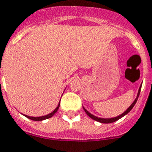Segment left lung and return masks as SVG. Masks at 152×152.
<instances>
[{"label": "left lung", "mask_w": 152, "mask_h": 152, "mask_svg": "<svg viewBox=\"0 0 152 152\" xmlns=\"http://www.w3.org/2000/svg\"><path fill=\"white\" fill-rule=\"evenodd\" d=\"M141 87H142V84L140 85V89H139V91H138V94H137V97L135 98V99L134 100V102H133L132 104H131V106L128 108H127L126 111H125L123 114H121L120 115H119V116H116V117H114V118H110V119H104V118H99V117H96V116H95V115H91L90 112H88V111H87L85 108L84 107V112H86V114L88 115L89 117L91 118L92 120H96V121H98V122L99 123H103V124H110V123H113L115 122V121H116V120H120V118H122L123 116H124L125 115H127L128 112H130L131 110L132 109L133 107H134V105H135V104H136V101H137L138 99V97H139V96H140V90H141Z\"/></svg>", "instance_id": "left-lung-1"}]
</instances>
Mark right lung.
I'll list each match as a JSON object with an SVG mask.
<instances>
[{"mask_svg":"<svg viewBox=\"0 0 152 152\" xmlns=\"http://www.w3.org/2000/svg\"><path fill=\"white\" fill-rule=\"evenodd\" d=\"M59 107H60V103H59L58 106L56 107V109L54 110L53 112H51V113H49L48 115H44V116H40V117H32V116H28V115H25V117L28 118V119H30V120H34V121H41V120H46V119H48V118H51L52 116H53V115L57 112Z\"/></svg>","mask_w":152,"mask_h":152,"instance_id":"add662e5","label":"right lung"}]
</instances>
